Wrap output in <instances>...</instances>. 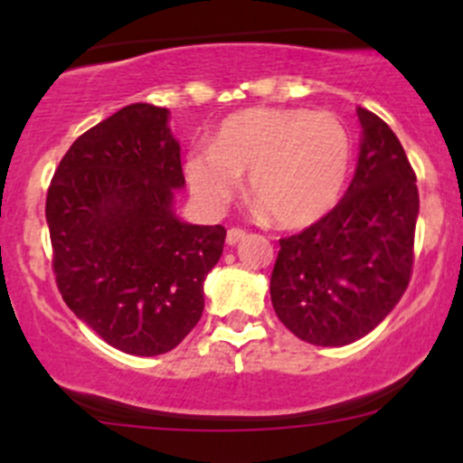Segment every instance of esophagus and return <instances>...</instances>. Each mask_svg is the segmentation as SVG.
<instances>
[{"mask_svg": "<svg viewBox=\"0 0 463 463\" xmlns=\"http://www.w3.org/2000/svg\"><path fill=\"white\" fill-rule=\"evenodd\" d=\"M246 235H248V232L243 231V228H239V226L228 228V232H226V243H228V246H235V243L241 241V239L246 237Z\"/></svg>", "mask_w": 463, "mask_h": 463, "instance_id": "34e87169", "label": "esophagus"}]
</instances>
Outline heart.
Here are the masks:
<instances>
[{
	"mask_svg": "<svg viewBox=\"0 0 463 463\" xmlns=\"http://www.w3.org/2000/svg\"><path fill=\"white\" fill-rule=\"evenodd\" d=\"M348 165V130L328 110L248 109L222 121L213 146L187 154L184 174L200 204L222 211L250 172V195L276 224L305 228L337 204Z\"/></svg>",
	"mask_w": 463,
	"mask_h": 463,
	"instance_id": "b5f03b06",
	"label": "heart"
}]
</instances>
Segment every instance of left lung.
Listing matches in <instances>:
<instances>
[{
    "instance_id": "left-lung-1",
    "label": "left lung",
    "mask_w": 463,
    "mask_h": 463,
    "mask_svg": "<svg viewBox=\"0 0 463 463\" xmlns=\"http://www.w3.org/2000/svg\"><path fill=\"white\" fill-rule=\"evenodd\" d=\"M364 139L353 183L320 222L280 239L269 296L279 320L313 346H346L405 294L418 220L416 172L381 117L357 110Z\"/></svg>"
}]
</instances>
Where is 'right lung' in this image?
I'll use <instances>...</instances> for the list:
<instances>
[{
    "label": "right lung",
    "instance_id": "obj_1",
    "mask_svg": "<svg viewBox=\"0 0 463 463\" xmlns=\"http://www.w3.org/2000/svg\"><path fill=\"white\" fill-rule=\"evenodd\" d=\"M167 115L130 104L80 135L45 202L62 300L106 344L139 357L169 353L194 331L226 239L222 224L174 215L184 176Z\"/></svg>",
    "mask_w": 463,
    "mask_h": 463
}]
</instances>
